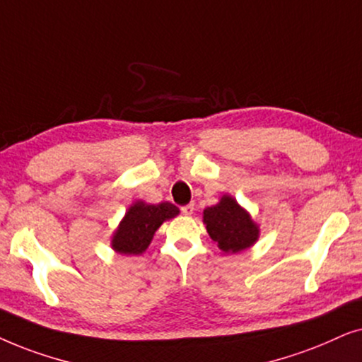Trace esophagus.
<instances>
[{"mask_svg": "<svg viewBox=\"0 0 362 362\" xmlns=\"http://www.w3.org/2000/svg\"><path fill=\"white\" fill-rule=\"evenodd\" d=\"M194 210H195V206H194V204H190V205H185V206H182V214L184 215H192L194 214Z\"/></svg>", "mask_w": 362, "mask_h": 362, "instance_id": "34e87169", "label": "esophagus"}]
</instances>
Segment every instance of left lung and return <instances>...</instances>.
<instances>
[{
  "mask_svg": "<svg viewBox=\"0 0 362 362\" xmlns=\"http://www.w3.org/2000/svg\"><path fill=\"white\" fill-rule=\"evenodd\" d=\"M202 218L210 238L226 255L243 252L259 238V225L228 194L221 195L216 205L206 206Z\"/></svg>",
  "mask_w": 362,
  "mask_h": 362,
  "instance_id": "left-lung-1",
  "label": "left lung"
}]
</instances>
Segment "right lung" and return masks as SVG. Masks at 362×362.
I'll use <instances>...</instances> for the list:
<instances>
[{
	"label": "right lung",
	"instance_id": "obj_1",
	"mask_svg": "<svg viewBox=\"0 0 362 362\" xmlns=\"http://www.w3.org/2000/svg\"><path fill=\"white\" fill-rule=\"evenodd\" d=\"M180 210L170 202L162 204H147L144 200H136L129 206L117 228L110 237V247L120 255H142L151 245L156 231L160 228L163 221L175 218Z\"/></svg>",
	"mask_w": 362,
	"mask_h": 362
}]
</instances>
